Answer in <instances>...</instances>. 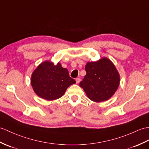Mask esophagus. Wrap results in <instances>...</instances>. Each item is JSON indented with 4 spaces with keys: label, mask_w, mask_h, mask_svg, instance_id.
Wrapping results in <instances>:
<instances>
[{
    "label": "esophagus",
    "mask_w": 149,
    "mask_h": 149,
    "mask_svg": "<svg viewBox=\"0 0 149 149\" xmlns=\"http://www.w3.org/2000/svg\"><path fill=\"white\" fill-rule=\"evenodd\" d=\"M75 81H76V83H77V84H79V82H80V81H81V79L80 78H76V79H75Z\"/></svg>",
    "instance_id": "esophagus-1"
}]
</instances>
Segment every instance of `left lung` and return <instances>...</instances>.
<instances>
[{
	"label": "left lung",
	"instance_id": "8db88e82",
	"mask_svg": "<svg viewBox=\"0 0 149 149\" xmlns=\"http://www.w3.org/2000/svg\"><path fill=\"white\" fill-rule=\"evenodd\" d=\"M86 74L79 86L88 98L95 102L109 100L119 85V74L108 58L88 62L85 67Z\"/></svg>",
	"mask_w": 149,
	"mask_h": 149
}]
</instances>
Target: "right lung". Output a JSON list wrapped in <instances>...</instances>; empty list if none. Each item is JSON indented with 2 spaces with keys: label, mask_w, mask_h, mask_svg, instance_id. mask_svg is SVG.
<instances>
[{
  "label": "right lung",
  "mask_w": 149,
  "mask_h": 149,
  "mask_svg": "<svg viewBox=\"0 0 149 149\" xmlns=\"http://www.w3.org/2000/svg\"><path fill=\"white\" fill-rule=\"evenodd\" d=\"M76 82L69 76L67 68L60 63L54 65L49 61L39 65L32 75L31 84L40 98L47 100L60 98L70 85Z\"/></svg>",
  "instance_id": "right-lung-1"
}]
</instances>
